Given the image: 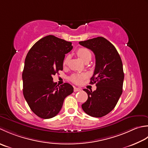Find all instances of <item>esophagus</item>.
<instances>
[{
    "label": "esophagus",
    "instance_id": "obj_1",
    "mask_svg": "<svg viewBox=\"0 0 148 148\" xmlns=\"http://www.w3.org/2000/svg\"><path fill=\"white\" fill-rule=\"evenodd\" d=\"M81 89L78 88V87H74V92H77V91H80Z\"/></svg>",
    "mask_w": 148,
    "mask_h": 148
}]
</instances>
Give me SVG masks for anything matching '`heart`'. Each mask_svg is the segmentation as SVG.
<instances>
[{
    "instance_id": "b5f03b06",
    "label": "heart",
    "mask_w": 148,
    "mask_h": 148,
    "mask_svg": "<svg viewBox=\"0 0 148 148\" xmlns=\"http://www.w3.org/2000/svg\"><path fill=\"white\" fill-rule=\"evenodd\" d=\"M77 54L80 58L83 61H85L87 59L91 58V53L90 51L86 49V48H80L77 50ZM69 59V56L65 57L63 61V65H66L67 64ZM87 74L86 73H75L71 75L70 77V80L75 84H80L82 81L86 78Z\"/></svg>"
}]
</instances>
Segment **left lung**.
<instances>
[{
    "mask_svg": "<svg viewBox=\"0 0 148 148\" xmlns=\"http://www.w3.org/2000/svg\"><path fill=\"white\" fill-rule=\"evenodd\" d=\"M79 44L92 50L96 59L90 83L96 84V89H84L88 98L82 108L92 117H103L114 109L122 94L124 72L121 59L115 47L103 37L80 41Z\"/></svg>",
    "mask_w": 148,
    "mask_h": 148,
    "instance_id": "1",
    "label": "left lung"
}]
</instances>
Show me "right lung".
I'll list each match as a JSON object with an SVG mask.
<instances>
[{
  "instance_id": "obj_1",
  "label": "right lung",
  "mask_w": 148,
  "mask_h": 148,
  "mask_svg": "<svg viewBox=\"0 0 148 148\" xmlns=\"http://www.w3.org/2000/svg\"><path fill=\"white\" fill-rule=\"evenodd\" d=\"M71 42L53 35L33 45L25 60L22 73L23 93L36 116L50 119L58 114L66 96L73 92L70 84L57 85L53 76L63 70L65 54L73 49Z\"/></svg>"
}]
</instances>
